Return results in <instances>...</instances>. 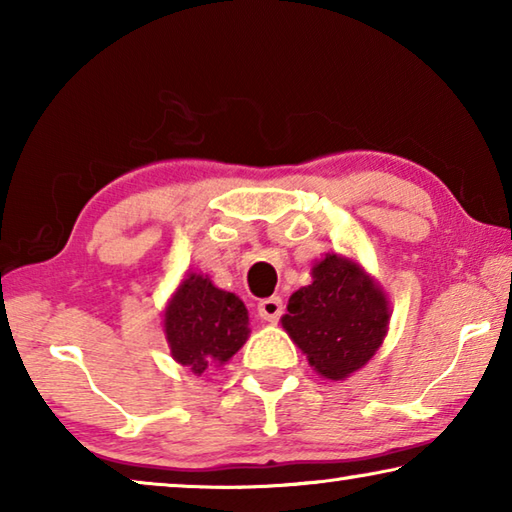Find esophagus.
<instances>
[{"label": "esophagus", "mask_w": 512, "mask_h": 512, "mask_svg": "<svg viewBox=\"0 0 512 512\" xmlns=\"http://www.w3.org/2000/svg\"><path fill=\"white\" fill-rule=\"evenodd\" d=\"M282 298L280 296H271V298H264L257 302V314L262 320H266V323H277L282 316Z\"/></svg>", "instance_id": "obj_1"}]
</instances>
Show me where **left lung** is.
I'll return each instance as SVG.
<instances>
[{
    "mask_svg": "<svg viewBox=\"0 0 512 512\" xmlns=\"http://www.w3.org/2000/svg\"><path fill=\"white\" fill-rule=\"evenodd\" d=\"M314 282L289 298L282 325L316 372L345 379L366 366L384 341L388 302L363 268L327 255L311 268Z\"/></svg>",
    "mask_w": 512,
    "mask_h": 512,
    "instance_id": "left-lung-1",
    "label": "left lung"
}]
</instances>
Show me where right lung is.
I'll list each match as a JSON object with an SVG mask.
<instances>
[{
	"label": "right lung",
	"mask_w": 512,
	"mask_h": 512,
	"mask_svg": "<svg viewBox=\"0 0 512 512\" xmlns=\"http://www.w3.org/2000/svg\"><path fill=\"white\" fill-rule=\"evenodd\" d=\"M171 357L194 375L225 363L248 339V309L235 293L216 289L203 275H189L164 311Z\"/></svg>",
	"instance_id": "1"
}]
</instances>
